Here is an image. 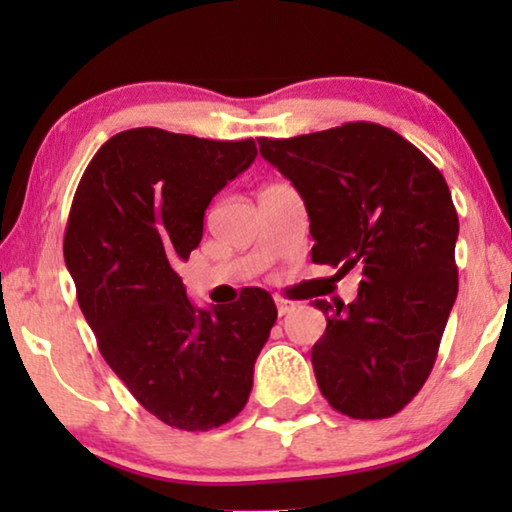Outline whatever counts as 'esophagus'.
I'll return each mask as SVG.
<instances>
[{"label":"esophagus","instance_id":"obj_1","mask_svg":"<svg viewBox=\"0 0 512 512\" xmlns=\"http://www.w3.org/2000/svg\"><path fill=\"white\" fill-rule=\"evenodd\" d=\"M275 305H277L279 317H284V314H289L293 307H296V303H291V300H286V298H275Z\"/></svg>","mask_w":512,"mask_h":512}]
</instances>
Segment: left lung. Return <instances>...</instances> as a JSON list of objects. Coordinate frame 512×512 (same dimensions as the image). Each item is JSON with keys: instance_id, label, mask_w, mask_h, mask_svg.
<instances>
[{"instance_id": "left-lung-1", "label": "left lung", "mask_w": 512, "mask_h": 512, "mask_svg": "<svg viewBox=\"0 0 512 512\" xmlns=\"http://www.w3.org/2000/svg\"><path fill=\"white\" fill-rule=\"evenodd\" d=\"M310 216L312 261L345 275L352 303L314 300L326 333L312 366L321 394L354 419L401 412L424 387L457 298V209L443 174L417 146L377 123L258 139Z\"/></svg>"}]
</instances>
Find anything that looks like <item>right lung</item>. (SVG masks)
<instances>
[{"instance_id":"right-lung-1","label":"right lung","mask_w":512,"mask_h":512,"mask_svg":"<svg viewBox=\"0 0 512 512\" xmlns=\"http://www.w3.org/2000/svg\"><path fill=\"white\" fill-rule=\"evenodd\" d=\"M254 158V139L132 128L100 146L69 209L65 263L104 361L153 417L181 431L237 417L277 321L263 289L198 310L174 270L200 244L209 202Z\"/></svg>"}]
</instances>
